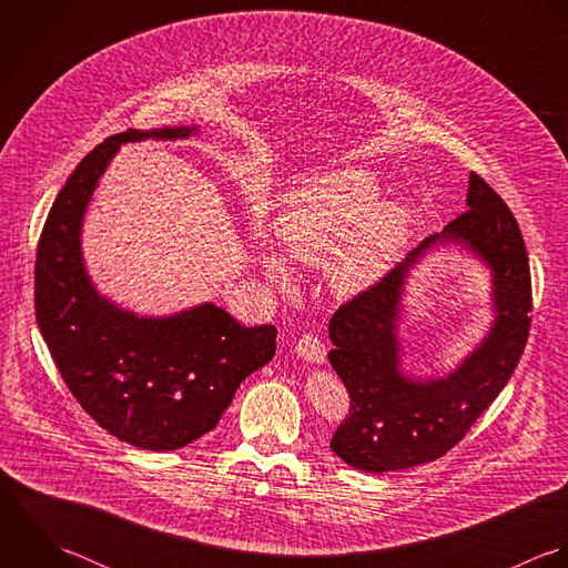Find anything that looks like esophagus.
Listing matches in <instances>:
<instances>
[{"label": "esophagus", "instance_id": "34e87169", "mask_svg": "<svg viewBox=\"0 0 568 568\" xmlns=\"http://www.w3.org/2000/svg\"><path fill=\"white\" fill-rule=\"evenodd\" d=\"M296 353L305 362H312V364H323L327 359L325 344L318 341L316 336H312V334H305L301 341L296 342Z\"/></svg>", "mask_w": 568, "mask_h": 568}]
</instances>
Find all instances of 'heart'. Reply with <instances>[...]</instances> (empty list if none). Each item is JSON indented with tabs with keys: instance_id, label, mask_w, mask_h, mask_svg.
Wrapping results in <instances>:
<instances>
[{
	"instance_id": "heart-1",
	"label": "heart",
	"mask_w": 568,
	"mask_h": 568,
	"mask_svg": "<svg viewBox=\"0 0 568 568\" xmlns=\"http://www.w3.org/2000/svg\"><path fill=\"white\" fill-rule=\"evenodd\" d=\"M377 195L375 178L362 169L332 171L296 186L274 220L281 254L310 267L329 265L332 287L341 294L373 285L413 227L404 204ZM263 265L276 285H290L287 265L278 256H265Z\"/></svg>"
}]
</instances>
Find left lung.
I'll list each match as a JSON object with an SVG mask.
<instances>
[{
  "label": "left lung",
  "mask_w": 568,
  "mask_h": 568,
  "mask_svg": "<svg viewBox=\"0 0 568 568\" xmlns=\"http://www.w3.org/2000/svg\"><path fill=\"white\" fill-rule=\"evenodd\" d=\"M437 242H458L493 270L497 318L486 341L450 376L415 381L400 371L398 301L409 267ZM529 327L531 272L520 227L500 195L469 173L467 211L329 321V362L351 397L332 450L351 467L377 474L444 456L509 382Z\"/></svg>",
  "instance_id": "8db88e82"
}]
</instances>
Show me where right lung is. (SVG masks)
Segmentation results:
<instances>
[{
	"label": "right lung",
	"mask_w": 568,
	"mask_h": 568,
	"mask_svg": "<svg viewBox=\"0 0 568 568\" xmlns=\"http://www.w3.org/2000/svg\"><path fill=\"white\" fill-rule=\"evenodd\" d=\"M195 131L110 135L63 184L37 245L34 314L63 382L101 428L142 450H178L211 433L239 384L276 351L274 325L245 327L213 303L138 318L99 296L85 272L83 215L120 144Z\"/></svg>",
	"instance_id": "right-lung-1"
}]
</instances>
